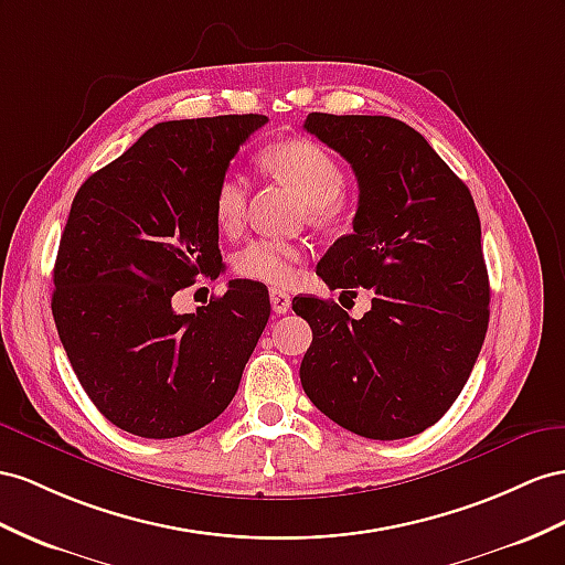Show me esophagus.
<instances>
[{"instance_id":"1","label":"esophagus","mask_w":565,"mask_h":565,"mask_svg":"<svg viewBox=\"0 0 565 565\" xmlns=\"http://www.w3.org/2000/svg\"><path fill=\"white\" fill-rule=\"evenodd\" d=\"M269 300H271V310L277 315H284L291 310V296H288L284 288H271Z\"/></svg>"}]
</instances>
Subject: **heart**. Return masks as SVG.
Listing matches in <instances>:
<instances>
[{
	"instance_id": "1",
	"label": "heart",
	"mask_w": 565,
	"mask_h": 565,
	"mask_svg": "<svg viewBox=\"0 0 565 565\" xmlns=\"http://www.w3.org/2000/svg\"><path fill=\"white\" fill-rule=\"evenodd\" d=\"M259 164L271 177L281 179L308 202L315 222H331L341 212L345 173L337 157L322 142L310 138H286L271 142L259 157ZM248 179L228 169L214 185V220L224 234H236L248 210ZM302 257L300 248L288 241L253 238L236 250L234 269L241 277L267 284H284L294 277V267Z\"/></svg>"
}]
</instances>
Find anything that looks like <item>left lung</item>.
I'll return each mask as SVG.
<instances>
[{"label":"left lung","mask_w":565,"mask_h":565,"mask_svg":"<svg viewBox=\"0 0 565 565\" xmlns=\"http://www.w3.org/2000/svg\"><path fill=\"white\" fill-rule=\"evenodd\" d=\"M308 134L355 171L353 234L317 265L329 288L363 286L353 320L337 302L296 298L312 329L300 363L308 398L367 439H406L451 408L489 324V277L475 200L431 145L392 117L320 114Z\"/></svg>","instance_id":"left-lung-1"}]
</instances>
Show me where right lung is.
Here are the masks:
<instances>
[{
	"label": "right lung",
	"instance_id": "obj_1",
	"mask_svg": "<svg viewBox=\"0 0 565 565\" xmlns=\"http://www.w3.org/2000/svg\"><path fill=\"white\" fill-rule=\"evenodd\" d=\"M265 124L263 114L157 124L71 205L54 324L85 394L136 437H183L220 417L269 320L267 288L245 279L195 312L171 308L198 277H220L214 185Z\"/></svg>",
	"mask_w": 565,
	"mask_h": 565
}]
</instances>
